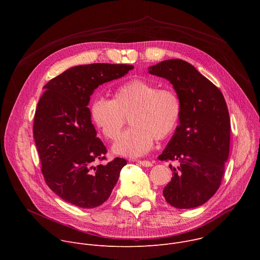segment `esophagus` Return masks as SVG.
<instances>
[{
  "label": "esophagus",
  "mask_w": 260,
  "mask_h": 260,
  "mask_svg": "<svg viewBox=\"0 0 260 260\" xmlns=\"http://www.w3.org/2000/svg\"><path fill=\"white\" fill-rule=\"evenodd\" d=\"M137 162L140 165V166H143V167H152V162L149 161V160H137Z\"/></svg>",
  "instance_id": "obj_1"
}]
</instances>
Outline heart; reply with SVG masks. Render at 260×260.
<instances>
[{
    "mask_svg": "<svg viewBox=\"0 0 260 260\" xmlns=\"http://www.w3.org/2000/svg\"><path fill=\"white\" fill-rule=\"evenodd\" d=\"M93 123L107 140H116L129 116L131 127L113 146L116 154L139 157L149 151L154 139L171 136L182 115V101L173 88H159L144 79H131L118 85L112 100L95 98L89 105Z\"/></svg>",
    "mask_w": 260,
    "mask_h": 260,
    "instance_id": "obj_1",
    "label": "heart"
}]
</instances>
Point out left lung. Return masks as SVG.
I'll use <instances>...</instances> for the list:
<instances>
[{
  "instance_id": "8db88e82",
  "label": "left lung",
  "mask_w": 260,
  "mask_h": 260,
  "mask_svg": "<svg viewBox=\"0 0 260 260\" xmlns=\"http://www.w3.org/2000/svg\"><path fill=\"white\" fill-rule=\"evenodd\" d=\"M169 80L182 101L180 124L159 160L178 161L164 188L177 209L202 206L218 190L230 154L231 119L223 94L189 62L168 59L149 67Z\"/></svg>"
}]
</instances>
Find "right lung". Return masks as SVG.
<instances>
[{
	"label": "right lung",
	"mask_w": 260,
	"mask_h": 260,
	"mask_svg": "<svg viewBox=\"0 0 260 260\" xmlns=\"http://www.w3.org/2000/svg\"><path fill=\"white\" fill-rule=\"evenodd\" d=\"M132 64L91 63L70 68L51 79L38 102L34 139L48 187L61 200L83 209L105 203L116 185L124 158L106 165V146L96 138L87 107L93 90L123 77Z\"/></svg>",
	"instance_id": "obj_1"
}]
</instances>
